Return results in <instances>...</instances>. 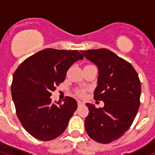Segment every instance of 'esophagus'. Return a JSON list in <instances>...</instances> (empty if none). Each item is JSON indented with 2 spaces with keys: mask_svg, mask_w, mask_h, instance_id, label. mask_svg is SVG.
Segmentation results:
<instances>
[{
  "mask_svg": "<svg viewBox=\"0 0 155 155\" xmlns=\"http://www.w3.org/2000/svg\"><path fill=\"white\" fill-rule=\"evenodd\" d=\"M84 104V102L78 101V106H79V107H80V106H83Z\"/></svg>",
  "mask_w": 155,
  "mask_h": 155,
  "instance_id": "34e87169",
  "label": "esophagus"
}]
</instances>
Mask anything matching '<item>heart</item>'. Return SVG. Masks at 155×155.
<instances>
[{"instance_id":"heart-1","label":"heart","mask_w":155,"mask_h":155,"mask_svg":"<svg viewBox=\"0 0 155 155\" xmlns=\"http://www.w3.org/2000/svg\"><path fill=\"white\" fill-rule=\"evenodd\" d=\"M77 94L80 97H83L84 95V90H79V91H77Z\"/></svg>"}]
</instances>
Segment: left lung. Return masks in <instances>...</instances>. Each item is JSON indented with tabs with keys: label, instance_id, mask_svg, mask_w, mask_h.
<instances>
[{
	"label": "left lung",
	"instance_id": "obj_1",
	"mask_svg": "<svg viewBox=\"0 0 155 155\" xmlns=\"http://www.w3.org/2000/svg\"><path fill=\"white\" fill-rule=\"evenodd\" d=\"M81 53L98 68L94 99L104 103L99 108L86 104L89 113L85 118V130L96 142L110 143L130 129L137 115L141 96L138 75L129 62L108 49L81 51Z\"/></svg>",
	"mask_w": 155,
	"mask_h": 155
}]
</instances>
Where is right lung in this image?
Returning a JSON list of instances; mask_svg holds the SVG:
<instances>
[{
  "label": "right lung",
  "instance_id": "obj_1",
  "mask_svg": "<svg viewBox=\"0 0 155 155\" xmlns=\"http://www.w3.org/2000/svg\"><path fill=\"white\" fill-rule=\"evenodd\" d=\"M84 57L78 51L47 48L21 63L14 72L11 93L16 113L26 131L41 141H51L64 132L77 108L74 98L52 102L51 92L64 81L71 66Z\"/></svg>",
  "mask_w": 155,
  "mask_h": 155
}]
</instances>
